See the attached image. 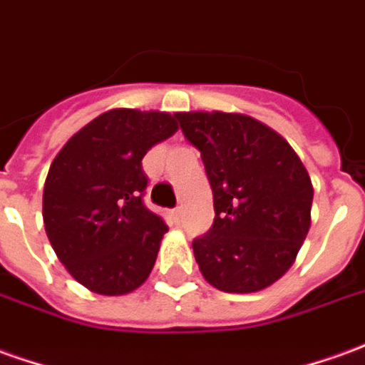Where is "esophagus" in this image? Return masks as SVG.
<instances>
[{
    "label": "esophagus",
    "mask_w": 365,
    "mask_h": 365,
    "mask_svg": "<svg viewBox=\"0 0 365 365\" xmlns=\"http://www.w3.org/2000/svg\"><path fill=\"white\" fill-rule=\"evenodd\" d=\"M174 217L178 219V221L182 219V207H175V209H174Z\"/></svg>",
    "instance_id": "34e87169"
}]
</instances>
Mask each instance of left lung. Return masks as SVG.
I'll return each instance as SVG.
<instances>
[{
    "label": "left lung",
    "instance_id": "left-lung-1",
    "mask_svg": "<svg viewBox=\"0 0 365 365\" xmlns=\"http://www.w3.org/2000/svg\"><path fill=\"white\" fill-rule=\"evenodd\" d=\"M201 152L215 221L193 241L203 279L223 292H257L289 271L310 229L314 187L279 132L239 112H175Z\"/></svg>",
    "mask_w": 365,
    "mask_h": 365
}]
</instances>
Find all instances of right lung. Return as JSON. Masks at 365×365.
Masks as SVG:
<instances>
[{
    "label": "right lung",
    "mask_w": 365,
    "mask_h": 365,
    "mask_svg": "<svg viewBox=\"0 0 365 365\" xmlns=\"http://www.w3.org/2000/svg\"><path fill=\"white\" fill-rule=\"evenodd\" d=\"M178 128L170 112L112 108L73 134L51 162L45 231L68 274L91 292L128 294L154 269L168 227L142 201V158Z\"/></svg>",
    "instance_id": "obj_1"
}]
</instances>
